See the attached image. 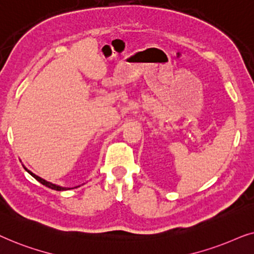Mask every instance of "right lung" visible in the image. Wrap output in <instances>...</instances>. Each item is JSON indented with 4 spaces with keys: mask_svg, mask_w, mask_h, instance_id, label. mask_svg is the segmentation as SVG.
<instances>
[{
    "mask_svg": "<svg viewBox=\"0 0 254 254\" xmlns=\"http://www.w3.org/2000/svg\"><path fill=\"white\" fill-rule=\"evenodd\" d=\"M23 167H24V166H23ZM24 170H25L26 172H28V173H29L30 175H31V177L35 178L37 181L40 182V184H42V185L46 186V187H49V188H51V189H54V190H58V191H63V190H69V189L77 188V187H80V186L84 185V184H82V185H80V186H76V187H73V188H70V187H63V186H59V185L52 184V182H50V181H46V180H44L43 178H40V177H38V175H36L35 173H32V172H31V171H29L28 168H26V167H24Z\"/></svg>",
    "mask_w": 254,
    "mask_h": 254,
    "instance_id": "obj_1",
    "label": "right lung"
}]
</instances>
